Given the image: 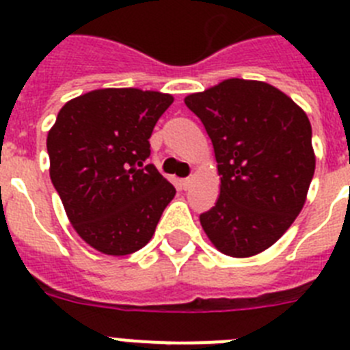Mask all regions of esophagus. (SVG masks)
<instances>
[{"instance_id": "34e87169", "label": "esophagus", "mask_w": 350, "mask_h": 350, "mask_svg": "<svg viewBox=\"0 0 350 350\" xmlns=\"http://www.w3.org/2000/svg\"><path fill=\"white\" fill-rule=\"evenodd\" d=\"M191 182H193V178H189V177H187V178H182V180H180V185H182V189H185V191L189 189V185H191Z\"/></svg>"}]
</instances>
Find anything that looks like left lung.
I'll return each instance as SVG.
<instances>
[{
	"instance_id": "8db88e82",
	"label": "left lung",
	"mask_w": 350,
	"mask_h": 350,
	"mask_svg": "<svg viewBox=\"0 0 350 350\" xmlns=\"http://www.w3.org/2000/svg\"><path fill=\"white\" fill-rule=\"evenodd\" d=\"M184 101L205 126L221 175V194L200 215L202 228L222 254H259L305 205L315 170L310 120L259 80H222Z\"/></svg>"
}]
</instances>
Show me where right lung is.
Returning <instances> with one entry per match:
<instances>
[{
  "instance_id": "right-lung-1",
  "label": "right lung",
  "mask_w": 350,
  "mask_h": 350,
  "mask_svg": "<svg viewBox=\"0 0 350 350\" xmlns=\"http://www.w3.org/2000/svg\"><path fill=\"white\" fill-rule=\"evenodd\" d=\"M172 94L96 89L68 101L49 131L51 180L79 237L108 256L152 238L175 187L154 165L148 138Z\"/></svg>"
}]
</instances>
